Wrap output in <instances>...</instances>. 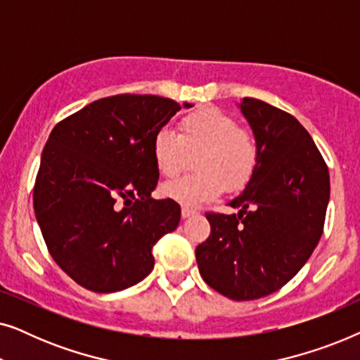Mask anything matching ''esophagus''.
Returning a JSON list of instances; mask_svg holds the SVG:
<instances>
[{"label":"esophagus","instance_id":"esophagus-1","mask_svg":"<svg viewBox=\"0 0 360 360\" xmlns=\"http://www.w3.org/2000/svg\"><path fill=\"white\" fill-rule=\"evenodd\" d=\"M195 214H196L195 210H191V208H181V218H184V219L190 218V216H195Z\"/></svg>","mask_w":360,"mask_h":360}]
</instances>
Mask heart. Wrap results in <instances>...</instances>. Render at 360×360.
<instances>
[{
    "mask_svg": "<svg viewBox=\"0 0 360 360\" xmlns=\"http://www.w3.org/2000/svg\"><path fill=\"white\" fill-rule=\"evenodd\" d=\"M155 169L164 176L184 172L193 157L196 172L162 185L165 198L184 206H198L223 193H239L255 176L260 147L252 132L213 106L186 112L176 124V134L157 131L150 144Z\"/></svg>",
    "mask_w": 360,
    "mask_h": 360,
    "instance_id": "obj_1",
    "label": "heart"
}]
</instances>
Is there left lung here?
<instances>
[{
  "label": "left lung",
  "mask_w": 360,
  "mask_h": 360,
  "mask_svg": "<svg viewBox=\"0 0 360 360\" xmlns=\"http://www.w3.org/2000/svg\"><path fill=\"white\" fill-rule=\"evenodd\" d=\"M239 108L259 142V169L229 203L238 214L206 213L211 233L195 255L211 288L245 302L277 292L307 264L323 234L329 172L297 117L255 98Z\"/></svg>",
  "instance_id": "8db88e82"
}]
</instances>
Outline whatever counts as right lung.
I'll use <instances>...</instances> for the list:
<instances>
[{"label": "right lung", "mask_w": 360, "mask_h": 360, "mask_svg": "<svg viewBox=\"0 0 360 360\" xmlns=\"http://www.w3.org/2000/svg\"><path fill=\"white\" fill-rule=\"evenodd\" d=\"M179 110L155 95L106 96L49 136L34 211L49 252L83 288L111 293L139 283L154 269L152 248L179 226V203L150 196L159 181L152 137Z\"/></svg>", "instance_id": "add662e5"}]
</instances>
